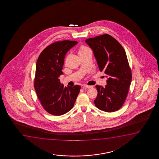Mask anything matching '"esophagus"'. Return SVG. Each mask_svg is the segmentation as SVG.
<instances>
[{"mask_svg": "<svg viewBox=\"0 0 159 159\" xmlns=\"http://www.w3.org/2000/svg\"><path fill=\"white\" fill-rule=\"evenodd\" d=\"M84 86L85 88H87V89H90V88H92V86H89V85H84Z\"/></svg>", "mask_w": 159, "mask_h": 159, "instance_id": "34e87169", "label": "esophagus"}]
</instances>
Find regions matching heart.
I'll return each instance as SVG.
<instances>
[{
    "label": "heart",
    "instance_id": "1",
    "mask_svg": "<svg viewBox=\"0 0 159 159\" xmlns=\"http://www.w3.org/2000/svg\"><path fill=\"white\" fill-rule=\"evenodd\" d=\"M88 48H86V47H81V48L80 49V50L79 51V52H82L83 50H85V49H87Z\"/></svg>",
    "mask_w": 159,
    "mask_h": 159
}]
</instances>
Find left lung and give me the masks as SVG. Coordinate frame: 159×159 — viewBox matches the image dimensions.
Here are the masks:
<instances>
[{"label": "left lung", "mask_w": 159, "mask_h": 159, "mask_svg": "<svg viewBox=\"0 0 159 159\" xmlns=\"http://www.w3.org/2000/svg\"><path fill=\"white\" fill-rule=\"evenodd\" d=\"M93 52L100 72L107 78L105 87L97 85L98 94L94 101L101 110L112 112L124 104L131 82V72L122 46L108 34L86 39Z\"/></svg>", "instance_id": "1"}]
</instances>
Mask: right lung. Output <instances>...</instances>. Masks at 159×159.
<instances>
[{
    "instance_id": "add662e5",
    "label": "right lung",
    "mask_w": 159,
    "mask_h": 159,
    "mask_svg": "<svg viewBox=\"0 0 159 159\" xmlns=\"http://www.w3.org/2000/svg\"><path fill=\"white\" fill-rule=\"evenodd\" d=\"M77 43L68 40L56 42L45 48L37 59L35 91L44 109L52 115H62L70 111L79 93V85L65 87L59 78L63 74L66 55Z\"/></svg>"
}]
</instances>
